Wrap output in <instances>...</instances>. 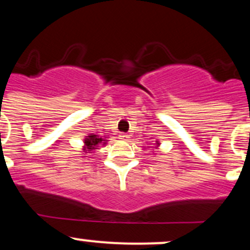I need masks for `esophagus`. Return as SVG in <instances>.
Returning a JSON list of instances; mask_svg holds the SVG:
<instances>
[{"mask_svg":"<svg viewBox=\"0 0 250 250\" xmlns=\"http://www.w3.org/2000/svg\"><path fill=\"white\" fill-rule=\"evenodd\" d=\"M119 137L121 140H128L129 139V135L125 134V133H120L119 134Z\"/></svg>","mask_w":250,"mask_h":250,"instance_id":"obj_1","label":"esophagus"}]
</instances>
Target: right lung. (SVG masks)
<instances>
[{
    "instance_id": "obj_1",
    "label": "right lung",
    "mask_w": 250,
    "mask_h": 250,
    "mask_svg": "<svg viewBox=\"0 0 250 250\" xmlns=\"http://www.w3.org/2000/svg\"><path fill=\"white\" fill-rule=\"evenodd\" d=\"M103 140L101 137H97L96 135H90V136L88 137V139H85V149L84 150H89L91 151L93 149H96L95 147H97V145H101ZM104 143V142H103Z\"/></svg>"
}]
</instances>
